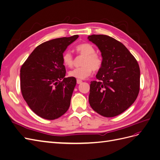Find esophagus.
<instances>
[{
	"label": "esophagus",
	"instance_id": "1",
	"mask_svg": "<svg viewBox=\"0 0 160 160\" xmlns=\"http://www.w3.org/2000/svg\"><path fill=\"white\" fill-rule=\"evenodd\" d=\"M82 83V81L80 80V79H77V84H81Z\"/></svg>",
	"mask_w": 160,
	"mask_h": 160
}]
</instances>
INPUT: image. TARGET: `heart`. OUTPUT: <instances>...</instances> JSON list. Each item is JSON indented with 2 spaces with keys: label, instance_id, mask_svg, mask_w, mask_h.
<instances>
[{
  "label": "heart",
  "instance_id": "obj_1",
  "mask_svg": "<svg viewBox=\"0 0 160 160\" xmlns=\"http://www.w3.org/2000/svg\"><path fill=\"white\" fill-rule=\"evenodd\" d=\"M77 52L83 55L85 57L82 61L80 67H77L69 72V75L79 79H84L88 77L93 69L98 71L102 66V59L95 54V49L93 45L89 43H83L76 47ZM62 63L66 67H71L73 65V57L69 51H65L62 55Z\"/></svg>",
  "mask_w": 160,
  "mask_h": 160
}]
</instances>
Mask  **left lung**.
Masks as SVG:
<instances>
[{"label":"left lung","mask_w":160,"mask_h":160,"mask_svg":"<svg viewBox=\"0 0 160 160\" xmlns=\"http://www.w3.org/2000/svg\"><path fill=\"white\" fill-rule=\"evenodd\" d=\"M89 41L98 47L102 66L91 81L89 102L95 112L115 117L128 109L139 91L140 70L138 61L122 42L104 35H92Z\"/></svg>","instance_id":"left-lung-1"}]
</instances>
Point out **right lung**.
I'll return each mask as SVG.
<instances>
[{"mask_svg":"<svg viewBox=\"0 0 160 160\" xmlns=\"http://www.w3.org/2000/svg\"><path fill=\"white\" fill-rule=\"evenodd\" d=\"M79 36L55 38L37 47L21 69V90L28 107L39 117L60 118L68 110L76 85L75 77H65L62 55Z\"/></svg>","mask_w":160,"mask_h":160,"instance_id":"1","label":"right lung"}]
</instances>
